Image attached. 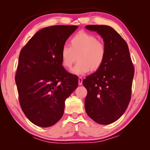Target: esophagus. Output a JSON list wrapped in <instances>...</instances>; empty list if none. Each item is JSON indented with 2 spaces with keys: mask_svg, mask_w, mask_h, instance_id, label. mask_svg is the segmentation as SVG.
<instances>
[{
  "mask_svg": "<svg viewBox=\"0 0 150 150\" xmlns=\"http://www.w3.org/2000/svg\"><path fill=\"white\" fill-rule=\"evenodd\" d=\"M79 85H83V79H82L81 77L79 78Z\"/></svg>",
  "mask_w": 150,
  "mask_h": 150,
  "instance_id": "34e87169",
  "label": "esophagus"
}]
</instances>
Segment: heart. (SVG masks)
Wrapping results in <instances>:
<instances>
[{
  "label": "heart",
  "mask_w": 150,
  "mask_h": 150,
  "mask_svg": "<svg viewBox=\"0 0 150 150\" xmlns=\"http://www.w3.org/2000/svg\"><path fill=\"white\" fill-rule=\"evenodd\" d=\"M69 45L62 47L60 57L63 66L67 69L71 68L78 57L79 62L71 71L73 74L83 76L91 69L98 70L105 60V44L93 35L80 32L71 39Z\"/></svg>",
  "instance_id": "obj_1"
}]
</instances>
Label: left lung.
Segmentation results:
<instances>
[{
	"mask_svg": "<svg viewBox=\"0 0 150 150\" xmlns=\"http://www.w3.org/2000/svg\"><path fill=\"white\" fill-rule=\"evenodd\" d=\"M85 28L97 32L106 47L103 64L83 81L87 90L85 110L98 124H110L119 120L128 107L134 68L128 44L115 30L106 25Z\"/></svg>",
	"mask_w": 150,
	"mask_h": 150,
	"instance_id": "left-lung-1",
	"label": "left lung"
}]
</instances>
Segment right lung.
Returning a JSON list of instances; mask_svg holds the SVG:
<instances>
[{"instance_id":"right-lung-1","label":"right lung","mask_w":150,"mask_h":150,"mask_svg":"<svg viewBox=\"0 0 150 150\" xmlns=\"http://www.w3.org/2000/svg\"><path fill=\"white\" fill-rule=\"evenodd\" d=\"M78 26L56 25L37 32L20 51L16 83L20 106L36 126L47 128L58 122L65 101L76 89L77 76L65 70L60 53Z\"/></svg>"}]
</instances>
